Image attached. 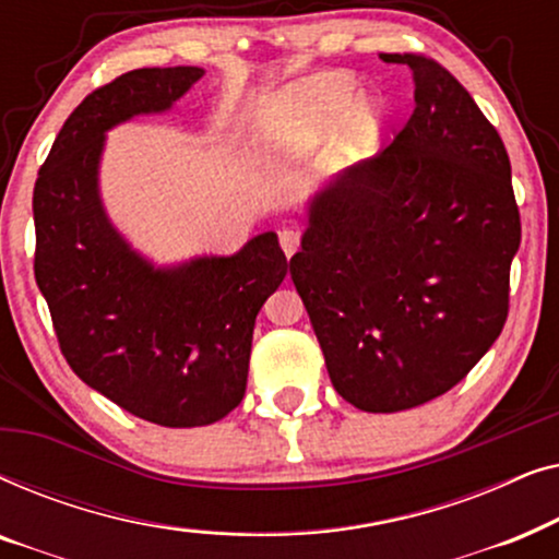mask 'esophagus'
Wrapping results in <instances>:
<instances>
[{"label": "esophagus", "mask_w": 559, "mask_h": 559, "mask_svg": "<svg viewBox=\"0 0 559 559\" xmlns=\"http://www.w3.org/2000/svg\"><path fill=\"white\" fill-rule=\"evenodd\" d=\"M280 247H282V251H285V257L289 259L297 249H300V234L293 231V228H282V231H280Z\"/></svg>", "instance_id": "34e87169"}]
</instances>
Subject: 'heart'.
<instances>
[{
    "label": "heart",
    "instance_id": "1",
    "mask_svg": "<svg viewBox=\"0 0 559 559\" xmlns=\"http://www.w3.org/2000/svg\"><path fill=\"white\" fill-rule=\"evenodd\" d=\"M346 114V142L361 144L377 129L381 109L371 98H361V88L350 75L328 73L266 98L257 109V121L274 142L308 152Z\"/></svg>",
    "mask_w": 559,
    "mask_h": 559
}]
</instances>
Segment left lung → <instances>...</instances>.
<instances>
[{"mask_svg": "<svg viewBox=\"0 0 559 559\" xmlns=\"http://www.w3.org/2000/svg\"><path fill=\"white\" fill-rule=\"evenodd\" d=\"M415 111L381 155L310 198L289 274L343 400L400 412L445 394L499 338L522 221L499 132L432 58L384 56Z\"/></svg>", "mask_w": 559, "mask_h": 559, "instance_id": "left-lung-1", "label": "left lung"}]
</instances>
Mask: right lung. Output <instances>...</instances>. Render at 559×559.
I'll use <instances>...</instances> for the list:
<instances>
[{
    "label": "right lung",
    "mask_w": 559,
    "mask_h": 559,
    "mask_svg": "<svg viewBox=\"0 0 559 559\" xmlns=\"http://www.w3.org/2000/svg\"><path fill=\"white\" fill-rule=\"evenodd\" d=\"M203 73L140 68L96 88L66 119L33 193L35 280L68 366L106 400L163 427L211 425L239 407L257 312L287 274L274 231L231 257L157 266L106 216V132L170 111Z\"/></svg>",
    "instance_id": "obj_1"
}]
</instances>
